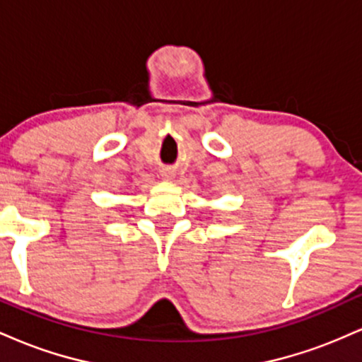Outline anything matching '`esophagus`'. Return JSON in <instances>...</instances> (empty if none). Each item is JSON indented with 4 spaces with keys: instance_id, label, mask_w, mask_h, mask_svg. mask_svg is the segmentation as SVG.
<instances>
[{
    "instance_id": "1",
    "label": "esophagus",
    "mask_w": 362,
    "mask_h": 362,
    "mask_svg": "<svg viewBox=\"0 0 362 362\" xmlns=\"http://www.w3.org/2000/svg\"><path fill=\"white\" fill-rule=\"evenodd\" d=\"M173 177H175V172H173V170L170 168L161 170V178H163V180H172Z\"/></svg>"
}]
</instances>
